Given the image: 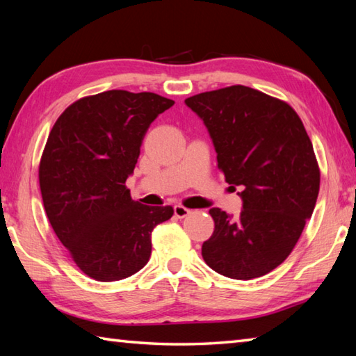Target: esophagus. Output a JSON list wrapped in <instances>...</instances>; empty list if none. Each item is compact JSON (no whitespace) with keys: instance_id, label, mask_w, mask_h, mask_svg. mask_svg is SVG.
Returning a JSON list of instances; mask_svg holds the SVG:
<instances>
[{"instance_id":"1","label":"esophagus","mask_w":356,"mask_h":356,"mask_svg":"<svg viewBox=\"0 0 356 356\" xmlns=\"http://www.w3.org/2000/svg\"><path fill=\"white\" fill-rule=\"evenodd\" d=\"M190 213H191V211L188 209V208H185V207H182V205L174 207V216H176L177 218H184L186 216H190Z\"/></svg>"}]
</instances>
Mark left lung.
<instances>
[{"mask_svg": "<svg viewBox=\"0 0 356 356\" xmlns=\"http://www.w3.org/2000/svg\"><path fill=\"white\" fill-rule=\"evenodd\" d=\"M185 104L208 128L218 170L243 200L237 218L209 209L216 226L203 260L229 278L266 275L292 252L318 197L320 168L305 125L289 104L245 86Z\"/></svg>", "mask_w": 356, "mask_h": 356, "instance_id": "left-lung-1", "label": "left lung"}]
</instances>
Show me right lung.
Masks as SVG:
<instances>
[{
	"instance_id": "obj_1",
	"label": "right lung",
	"mask_w": 356,
	"mask_h": 356,
	"mask_svg": "<svg viewBox=\"0 0 356 356\" xmlns=\"http://www.w3.org/2000/svg\"><path fill=\"white\" fill-rule=\"evenodd\" d=\"M174 101L108 90L73 102L53 125L40 162L44 209L76 266L97 282L140 270L151 232L171 207L134 202L125 186L151 122Z\"/></svg>"
}]
</instances>
